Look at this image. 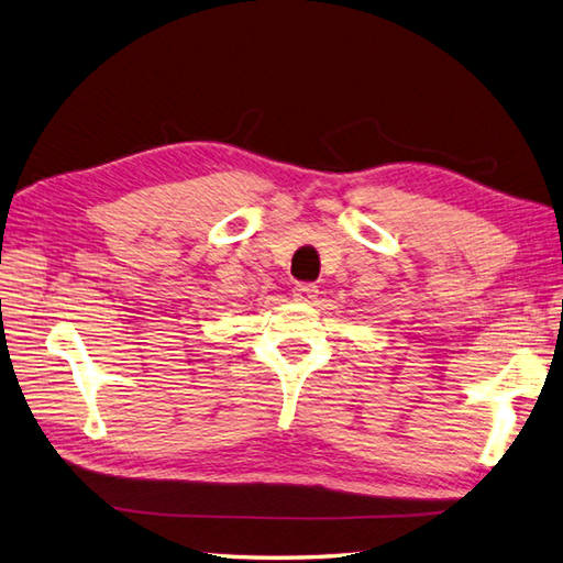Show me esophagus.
Listing matches in <instances>:
<instances>
[{
	"mask_svg": "<svg viewBox=\"0 0 563 563\" xmlns=\"http://www.w3.org/2000/svg\"><path fill=\"white\" fill-rule=\"evenodd\" d=\"M292 297H295L297 302L312 305L317 297H319V290H317V285H312V283H300V285H295Z\"/></svg>",
	"mask_w": 563,
	"mask_h": 563,
	"instance_id": "1",
	"label": "esophagus"
}]
</instances>
